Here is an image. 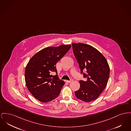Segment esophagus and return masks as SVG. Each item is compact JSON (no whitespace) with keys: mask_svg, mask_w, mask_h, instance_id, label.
Masks as SVG:
<instances>
[{"mask_svg":"<svg viewBox=\"0 0 131 131\" xmlns=\"http://www.w3.org/2000/svg\"><path fill=\"white\" fill-rule=\"evenodd\" d=\"M72 81H73V79H71L69 81H68V80H66V82L67 83H70L72 82Z\"/></svg>","mask_w":131,"mask_h":131,"instance_id":"34e87169","label":"esophagus"}]
</instances>
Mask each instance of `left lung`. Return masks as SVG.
<instances>
[{"label":"left lung","mask_w":131,"mask_h":131,"mask_svg":"<svg viewBox=\"0 0 131 131\" xmlns=\"http://www.w3.org/2000/svg\"><path fill=\"white\" fill-rule=\"evenodd\" d=\"M75 57L81 73L86 79L79 81L80 88L76 91V97L89 102L97 99L105 88L110 68L104 56L94 47L82 43H72Z\"/></svg>","instance_id":"1"}]
</instances>
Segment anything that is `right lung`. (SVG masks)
Returning a JSON list of instances; mask_svg holds the SVG:
<instances>
[{"label":"right lung","mask_w":131,"mask_h":131,"mask_svg":"<svg viewBox=\"0 0 131 131\" xmlns=\"http://www.w3.org/2000/svg\"><path fill=\"white\" fill-rule=\"evenodd\" d=\"M70 45L47 47L35 54L28 63L25 71L26 85L38 100L46 103L56 99L65 83L57 77V62L68 52ZM54 71L57 74L53 76Z\"/></svg>","instance_id":"1"}]
</instances>
